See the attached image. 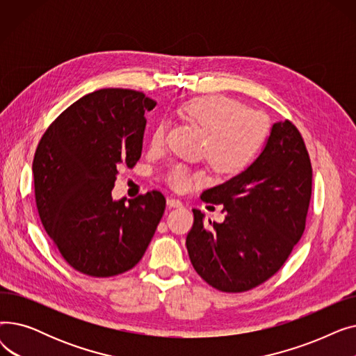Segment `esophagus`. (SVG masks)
<instances>
[{"instance_id":"esophagus-1","label":"esophagus","mask_w":356,"mask_h":356,"mask_svg":"<svg viewBox=\"0 0 356 356\" xmlns=\"http://www.w3.org/2000/svg\"><path fill=\"white\" fill-rule=\"evenodd\" d=\"M167 207L168 208H181L183 203L180 199H176V197H168L167 199Z\"/></svg>"}]
</instances>
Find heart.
<instances>
[{"mask_svg":"<svg viewBox=\"0 0 356 356\" xmlns=\"http://www.w3.org/2000/svg\"><path fill=\"white\" fill-rule=\"evenodd\" d=\"M180 115L207 133L202 154L207 156L215 172L232 177L244 173L257 160L268 138V121L258 112L222 95H209L192 99L179 108ZM167 124L160 121L153 131L152 145L164 144ZM200 173H192L188 167L175 164L167 173V181L175 189L183 191Z\"/></svg>","mask_w":356,"mask_h":356,"instance_id":"1","label":"heart"}]
</instances>
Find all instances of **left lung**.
<instances>
[{
  "instance_id": "obj_1",
  "label": "left lung",
  "mask_w": 356,
  "mask_h": 356,
  "mask_svg": "<svg viewBox=\"0 0 356 356\" xmlns=\"http://www.w3.org/2000/svg\"><path fill=\"white\" fill-rule=\"evenodd\" d=\"M312 197V163L298 129L275 122L263 152L244 173L204 191L225 220H195L186 247L196 273L216 290L248 291L283 267L302 238Z\"/></svg>"
}]
</instances>
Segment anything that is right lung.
I'll return each mask as SVG.
<instances>
[{
    "label": "right lung",
    "instance_id": "right-lung-1",
    "mask_svg": "<svg viewBox=\"0 0 356 356\" xmlns=\"http://www.w3.org/2000/svg\"><path fill=\"white\" fill-rule=\"evenodd\" d=\"M156 101L131 89H99L72 104L46 129L33 160L35 204L66 263L90 277H112L143 258L165 209L161 192L111 196L120 164L141 157Z\"/></svg>",
    "mask_w": 356,
    "mask_h": 356
}]
</instances>
